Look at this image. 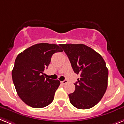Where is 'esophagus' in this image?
Returning <instances> with one entry per match:
<instances>
[{"mask_svg":"<svg viewBox=\"0 0 124 124\" xmlns=\"http://www.w3.org/2000/svg\"><path fill=\"white\" fill-rule=\"evenodd\" d=\"M67 83V80H66V79H65V80H64V81H61V83L62 84H65V83Z\"/></svg>","mask_w":124,"mask_h":124,"instance_id":"1","label":"esophagus"}]
</instances>
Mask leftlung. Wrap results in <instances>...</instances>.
I'll return each instance as SVG.
<instances>
[{
  "mask_svg": "<svg viewBox=\"0 0 124 124\" xmlns=\"http://www.w3.org/2000/svg\"><path fill=\"white\" fill-rule=\"evenodd\" d=\"M72 69L80 78L74 83L75 90L69 94L71 104L86 109L102 98L108 86V69L101 55L83 44H61Z\"/></svg>",
  "mask_w": 124,
  "mask_h": 124,
  "instance_id": "left-lung-1",
  "label": "left lung"
}]
</instances>
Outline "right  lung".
<instances>
[{
	"label": "right lung",
	"instance_id": "obj_1",
	"mask_svg": "<svg viewBox=\"0 0 124 124\" xmlns=\"http://www.w3.org/2000/svg\"><path fill=\"white\" fill-rule=\"evenodd\" d=\"M63 50L59 45L39 43L29 47L17 56L12 71V78L17 93L26 104L41 108L51 104L60 82L45 79V68L55 53Z\"/></svg>",
	"mask_w": 124,
	"mask_h": 124
}]
</instances>
